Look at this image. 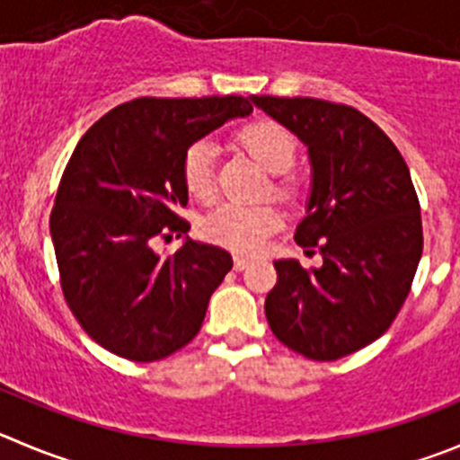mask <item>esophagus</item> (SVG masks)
I'll use <instances>...</instances> for the list:
<instances>
[{
	"mask_svg": "<svg viewBox=\"0 0 460 460\" xmlns=\"http://www.w3.org/2000/svg\"><path fill=\"white\" fill-rule=\"evenodd\" d=\"M251 257H243V255H234V270H243L248 269V264H251Z\"/></svg>",
	"mask_w": 460,
	"mask_h": 460,
	"instance_id": "34e87169",
	"label": "esophagus"
}]
</instances>
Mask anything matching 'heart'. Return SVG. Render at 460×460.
Returning a JSON list of instances; mask_svg holds the SVG:
<instances>
[{"instance_id": "heart-1", "label": "heart", "mask_w": 460, "mask_h": 460, "mask_svg": "<svg viewBox=\"0 0 460 460\" xmlns=\"http://www.w3.org/2000/svg\"><path fill=\"white\" fill-rule=\"evenodd\" d=\"M237 139L261 167L270 173H282L296 160L298 144L296 137L273 119L246 121L237 130ZM181 176L185 190L196 200H212L217 196L214 176V148L208 142H194L185 151L181 162ZM279 191H291L288 182H279ZM282 226V214L273 205H237L226 203L214 209L203 223V234L212 243L230 248L234 252H255L270 233Z\"/></svg>"}]
</instances>
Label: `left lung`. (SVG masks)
<instances>
[{
  "instance_id": "1",
  "label": "left lung",
  "mask_w": 460,
  "mask_h": 460,
  "mask_svg": "<svg viewBox=\"0 0 460 460\" xmlns=\"http://www.w3.org/2000/svg\"><path fill=\"white\" fill-rule=\"evenodd\" d=\"M298 135L312 162L307 217L296 242L318 248L321 269L273 261L264 312L293 352L334 361L377 341L395 321L422 255V218L409 167L375 121L309 96H252Z\"/></svg>"
}]
</instances>
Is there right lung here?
Returning a JSON list of instances; mask_svg holds the SVG:
<instances>
[{"label": "right lung", "mask_w": 460, "mask_h": 460, "mask_svg": "<svg viewBox=\"0 0 460 460\" xmlns=\"http://www.w3.org/2000/svg\"><path fill=\"white\" fill-rule=\"evenodd\" d=\"M251 112L243 96H142L106 112L74 148L51 209V239L65 300L108 352L146 364L199 334L233 257L190 237L160 257L153 242L190 230L178 217L187 205V148Z\"/></svg>", "instance_id": "right-lung-1"}]
</instances>
